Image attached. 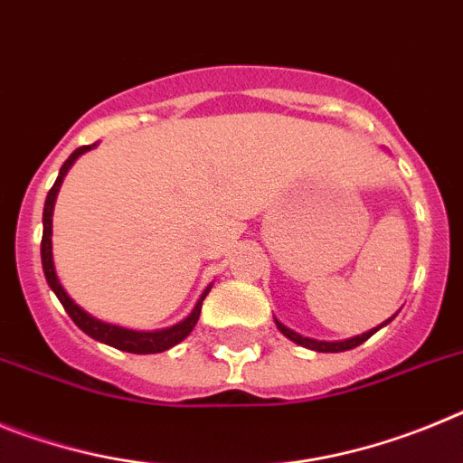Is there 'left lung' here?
I'll list each match as a JSON object with an SVG mask.
<instances>
[{
	"mask_svg": "<svg viewBox=\"0 0 463 463\" xmlns=\"http://www.w3.org/2000/svg\"><path fill=\"white\" fill-rule=\"evenodd\" d=\"M392 320H394V317H390V320L383 322V325H380V326L390 325ZM276 326H278V329L282 331V334H285V336L289 338V341H294V343H298V345L308 347V350H315V353H343V350H353V347L362 345L364 341H369V338L373 336L375 331L380 329V326H375V329L366 331V334H362V336L347 338V341H331V343H329V341H315V338H306V336H301V334H297V331L288 329V326L282 325V322H278V320H276Z\"/></svg>",
	"mask_w": 463,
	"mask_h": 463,
	"instance_id": "left-lung-1",
	"label": "left lung"
}]
</instances>
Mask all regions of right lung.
Listing matches in <instances>:
<instances>
[{"label":"right lung","mask_w":463,"mask_h":463,"mask_svg":"<svg viewBox=\"0 0 463 463\" xmlns=\"http://www.w3.org/2000/svg\"><path fill=\"white\" fill-rule=\"evenodd\" d=\"M97 143L92 146H80V148L73 150L69 155V159L62 165L60 169V175H57L55 185L51 187L46 196V206H43V236H41V264H43V276H46L48 285H51L52 292L57 294L60 298V304L64 306V310L69 313L76 326L83 329L88 336H92L94 341L106 343L110 347H118V350H125V353H134V354H153V353H165L169 347L178 345L183 338L190 336V331L194 329L196 320H199V313H202V304L206 294L211 292V285L203 289V294L199 297L196 306L192 308V313L187 315L185 320H181L178 325L174 326H166V329H157V331H134V329H125V326H118V325H109V322H101L97 317H92L90 313H85L79 304H73V298L64 292V288L60 285V278L55 273V264H52V208H55V199H57V192H60V185H62L64 175L67 171L71 169V165L76 159L80 157L83 153L92 150Z\"/></svg>","instance_id":"obj_1"}]
</instances>
